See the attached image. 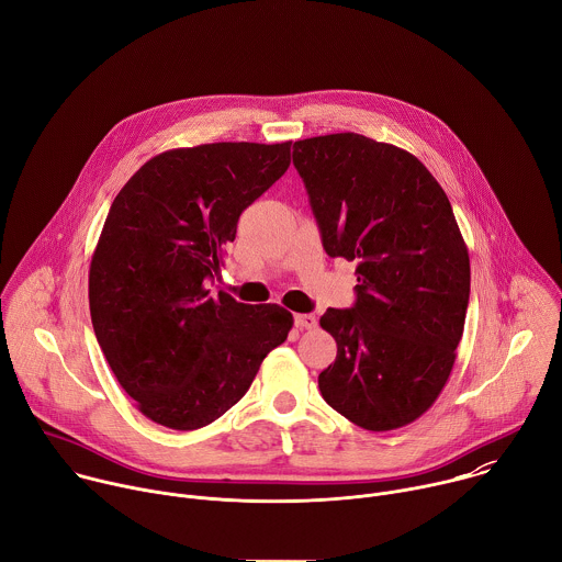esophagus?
Wrapping results in <instances>:
<instances>
[{"instance_id": "34e87169", "label": "esophagus", "mask_w": 562, "mask_h": 562, "mask_svg": "<svg viewBox=\"0 0 562 562\" xmlns=\"http://www.w3.org/2000/svg\"><path fill=\"white\" fill-rule=\"evenodd\" d=\"M294 325L299 329H312V327H316V316L314 314H294Z\"/></svg>"}]
</instances>
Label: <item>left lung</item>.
Instances as JSON below:
<instances>
[{
	"label": "left lung",
	"instance_id": "8db88e82",
	"mask_svg": "<svg viewBox=\"0 0 562 562\" xmlns=\"http://www.w3.org/2000/svg\"><path fill=\"white\" fill-rule=\"evenodd\" d=\"M323 248L357 261V301L327 307L336 359L318 374L329 407L370 431L423 416L454 368L470 255L450 199L407 150L357 133L294 142Z\"/></svg>",
	"mask_w": 562,
	"mask_h": 562
}]
</instances>
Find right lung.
<instances>
[{
    "label": "right lung",
    "instance_id": "right-lung-1",
    "mask_svg": "<svg viewBox=\"0 0 562 562\" xmlns=\"http://www.w3.org/2000/svg\"><path fill=\"white\" fill-rule=\"evenodd\" d=\"M290 146L168 150L110 205L90 261V318L112 374L164 427L190 431L226 414L288 339V310L210 294L207 281L241 212L288 170Z\"/></svg>",
    "mask_w": 562,
    "mask_h": 562
}]
</instances>
